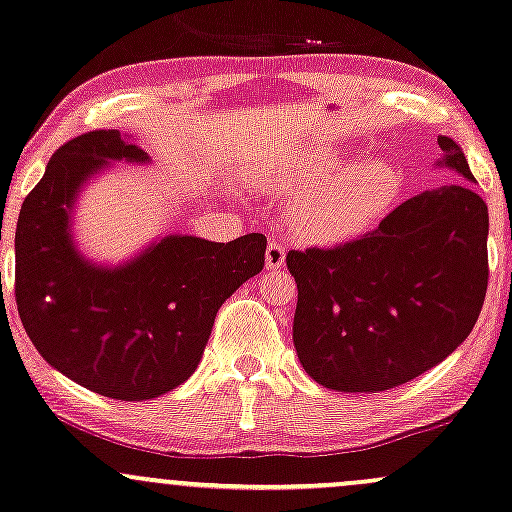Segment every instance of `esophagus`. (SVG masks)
<instances>
[{"mask_svg":"<svg viewBox=\"0 0 512 512\" xmlns=\"http://www.w3.org/2000/svg\"><path fill=\"white\" fill-rule=\"evenodd\" d=\"M286 264V245L278 241H269L267 245V269L276 271Z\"/></svg>","mask_w":512,"mask_h":512,"instance_id":"obj_1","label":"esophagus"}]
</instances>
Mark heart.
I'll return each instance as SVG.
<instances>
[{
  "label": "heart",
  "mask_w": 512,
  "mask_h": 512,
  "mask_svg": "<svg viewBox=\"0 0 512 512\" xmlns=\"http://www.w3.org/2000/svg\"><path fill=\"white\" fill-rule=\"evenodd\" d=\"M286 193H302L293 212L297 234L314 243L345 241L368 229L399 193V174L385 163L354 167L338 153H321L281 177Z\"/></svg>",
  "instance_id": "obj_1"
}]
</instances>
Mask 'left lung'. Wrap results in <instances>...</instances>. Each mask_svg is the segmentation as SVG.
I'll list each match as a JSON object with an SVG mask.
<instances>
[{
  "instance_id": "obj_1",
  "label": "left lung",
  "mask_w": 512,
  "mask_h": 512,
  "mask_svg": "<svg viewBox=\"0 0 512 512\" xmlns=\"http://www.w3.org/2000/svg\"><path fill=\"white\" fill-rule=\"evenodd\" d=\"M437 141L442 163L475 179L463 148ZM487 234V203L470 186H444L397 205L352 241L290 250L304 371L338 392H383L437 366L482 312Z\"/></svg>"
}]
</instances>
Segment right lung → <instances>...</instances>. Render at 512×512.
I'll return each instance as SVG.
<instances>
[{
  "label": "right lung",
  "instance_id": "1",
  "mask_svg": "<svg viewBox=\"0 0 512 512\" xmlns=\"http://www.w3.org/2000/svg\"><path fill=\"white\" fill-rule=\"evenodd\" d=\"M106 160L146 153L94 129L51 155L16 224V304L37 352L103 397L144 401L196 371L226 297L264 267L267 238L167 236L120 269L84 262L68 234L75 193Z\"/></svg>",
  "mask_w": 512,
  "mask_h": 512
}]
</instances>
